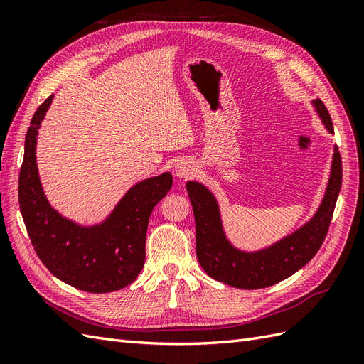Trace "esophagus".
Masks as SVG:
<instances>
[{"mask_svg":"<svg viewBox=\"0 0 364 364\" xmlns=\"http://www.w3.org/2000/svg\"><path fill=\"white\" fill-rule=\"evenodd\" d=\"M196 170V165L190 161H183V162H179L178 165H176V174L179 176V178H188L190 174H193Z\"/></svg>","mask_w":364,"mask_h":364,"instance_id":"obj_1","label":"esophagus"}]
</instances>
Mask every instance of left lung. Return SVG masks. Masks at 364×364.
I'll list each match as a JSON object with an SVG mask.
<instances>
[{"mask_svg": "<svg viewBox=\"0 0 364 364\" xmlns=\"http://www.w3.org/2000/svg\"><path fill=\"white\" fill-rule=\"evenodd\" d=\"M328 132L333 121L321 98L313 102ZM341 186V156L336 147L331 176L316 215L291 235L258 252H243L229 243L222 226L215 197L199 182L186 183L196 220V253L209 277L243 290L266 289L291 277L321 249L334 214Z\"/></svg>", "mask_w": 364, "mask_h": 364, "instance_id": "obj_1", "label": "left lung"}]
</instances>
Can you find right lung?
<instances>
[{"mask_svg": "<svg viewBox=\"0 0 364 364\" xmlns=\"http://www.w3.org/2000/svg\"><path fill=\"white\" fill-rule=\"evenodd\" d=\"M53 95L31 118L19 171V208L31 245L54 277L90 293H109L132 284L144 266L146 234L153 208L173 185L170 173L142 181L126 193L103 223L79 226L50 206L36 167L38 129Z\"/></svg>", "mask_w": 364, "mask_h": 364, "instance_id": "obj_1", "label": "right lung"}]
</instances>
